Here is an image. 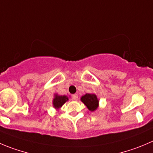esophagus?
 Instances as JSON below:
<instances>
[{"instance_id": "esophagus-1", "label": "esophagus", "mask_w": 153, "mask_h": 153, "mask_svg": "<svg viewBox=\"0 0 153 153\" xmlns=\"http://www.w3.org/2000/svg\"><path fill=\"white\" fill-rule=\"evenodd\" d=\"M73 100H74V101H77L78 100V95L77 94H73Z\"/></svg>"}]
</instances>
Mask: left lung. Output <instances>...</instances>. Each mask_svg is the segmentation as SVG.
<instances>
[{
  "instance_id": "left-lung-1",
  "label": "left lung",
  "mask_w": 153,
  "mask_h": 153,
  "mask_svg": "<svg viewBox=\"0 0 153 153\" xmlns=\"http://www.w3.org/2000/svg\"><path fill=\"white\" fill-rule=\"evenodd\" d=\"M80 101L86 106L88 110L91 112L95 111L99 107V100L95 94L86 93L81 97Z\"/></svg>"
}]
</instances>
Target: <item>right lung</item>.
Wrapping results in <instances>:
<instances>
[{"label":"right lung","mask_w":153,"mask_h":153,"mask_svg":"<svg viewBox=\"0 0 153 153\" xmlns=\"http://www.w3.org/2000/svg\"><path fill=\"white\" fill-rule=\"evenodd\" d=\"M68 100L69 98L67 95H59L58 94H55L54 98L52 100V106L56 110H59Z\"/></svg>","instance_id":"add662e5"}]
</instances>
